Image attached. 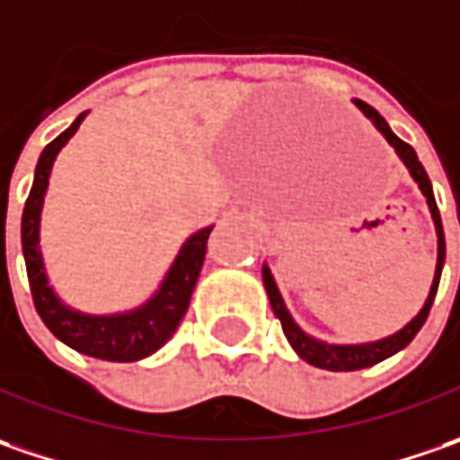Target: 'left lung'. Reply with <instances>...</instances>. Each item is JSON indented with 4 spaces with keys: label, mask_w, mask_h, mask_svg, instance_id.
<instances>
[{
    "label": "left lung",
    "mask_w": 460,
    "mask_h": 460,
    "mask_svg": "<svg viewBox=\"0 0 460 460\" xmlns=\"http://www.w3.org/2000/svg\"><path fill=\"white\" fill-rule=\"evenodd\" d=\"M357 106L374 121V127H376L382 135L387 137V142L394 147V150H397V155L402 157V163L407 165V170H410V175H412L415 182L420 185L422 196L428 199V206H430V214H433V221H436V231H438V264H436V278H433L430 295H428V300H425V305H422V310H420L418 315H415L410 323L404 325L402 331H397L394 336H389V339H382V341H374V343H358V346H336V343H323V341L310 339L308 333H303V331H300V325L295 323L293 315H290L288 308H285L282 295H279L278 285H275L272 272L264 267V270H261V279H264V288H267V295H270V305H272L275 315L279 318L282 331H285V336H288V341H290V346L297 351V357L303 358V361H308V364L318 367V369H328V372H357V369H367V367H374V364L385 361V358L392 357V354L402 351L404 346L418 336V331L422 328V323H425V318H428L430 308H433V300H436V293H438V282H440V270H443V261H446V236H443V224H440V214H438L433 185H430V178H428V172H425L422 163L418 160V152L412 150L407 142H402L400 137L394 135V132L389 129L387 121L382 119V117H379V111L372 109L369 103L357 102Z\"/></svg>",
    "instance_id": "left-lung-1"
}]
</instances>
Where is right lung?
<instances>
[{
  "label": "right lung",
  "instance_id": "right-lung-1",
  "mask_svg": "<svg viewBox=\"0 0 460 460\" xmlns=\"http://www.w3.org/2000/svg\"><path fill=\"white\" fill-rule=\"evenodd\" d=\"M86 114H81L71 127L58 135L45 150H42L38 167H35V181L30 188V196L22 211V254L27 264V279H30V293L35 310L42 318V323L50 328V333L60 339L66 346L86 357L103 358V361H139V358L155 354L163 343L170 341L175 328L181 325L185 310L190 305V295L196 288V279L200 275V267L206 260L208 236L214 226L200 229L193 234L185 244L175 264L170 267L160 293L145 303L142 308L124 313V315H81L75 310H68L58 300L45 270L38 242H40V208L45 199V188L50 178L53 160L60 147L75 135Z\"/></svg>",
  "mask_w": 460,
  "mask_h": 460
}]
</instances>
